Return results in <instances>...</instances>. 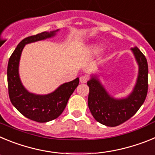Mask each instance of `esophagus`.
<instances>
[{
  "instance_id": "obj_1",
  "label": "esophagus",
  "mask_w": 155,
  "mask_h": 155,
  "mask_svg": "<svg viewBox=\"0 0 155 155\" xmlns=\"http://www.w3.org/2000/svg\"><path fill=\"white\" fill-rule=\"evenodd\" d=\"M88 78H87V77L86 76H81L80 78V82L81 83H86L87 81Z\"/></svg>"
}]
</instances>
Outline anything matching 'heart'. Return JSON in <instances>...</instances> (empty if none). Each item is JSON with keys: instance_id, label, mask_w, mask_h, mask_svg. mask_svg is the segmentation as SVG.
<instances>
[{"instance_id": "obj_1", "label": "heart", "mask_w": 155, "mask_h": 155, "mask_svg": "<svg viewBox=\"0 0 155 155\" xmlns=\"http://www.w3.org/2000/svg\"><path fill=\"white\" fill-rule=\"evenodd\" d=\"M102 50V46H98V45H97V46H94L92 49V50L94 53H98V52H100Z\"/></svg>"}]
</instances>
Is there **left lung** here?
I'll return each mask as SVG.
<instances>
[{
	"label": "left lung",
	"mask_w": 155,
	"mask_h": 155,
	"mask_svg": "<svg viewBox=\"0 0 155 155\" xmlns=\"http://www.w3.org/2000/svg\"><path fill=\"white\" fill-rule=\"evenodd\" d=\"M138 65V74L133 91L127 97L116 98L106 91L98 75L87 81L89 94L87 105L93 117L107 127H116L131 118L143 105L148 89L147 59L137 46L131 49Z\"/></svg>",
	"instance_id": "8db88e82"
}]
</instances>
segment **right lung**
Returning a JSON list of instances; mask_svg holds the SVG:
<instances>
[{
	"label": "right lung",
	"instance_id": "1",
	"mask_svg": "<svg viewBox=\"0 0 155 155\" xmlns=\"http://www.w3.org/2000/svg\"><path fill=\"white\" fill-rule=\"evenodd\" d=\"M59 30L43 31L24 39L19 42L8 61L7 75L11 102L23 116L38 123H46L57 119L63 113L70 97L79 84V78H77L60 85L53 92L36 94L29 92L20 79L19 62L25 46L55 36Z\"/></svg>",
	"mask_w": 155,
	"mask_h": 155
}]
</instances>
